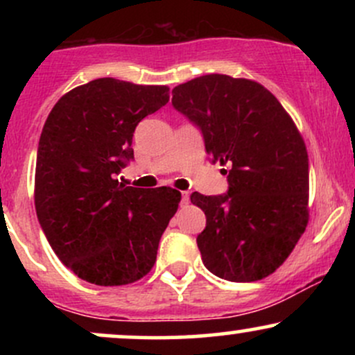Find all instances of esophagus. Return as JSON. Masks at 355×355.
Returning a JSON list of instances; mask_svg holds the SVG:
<instances>
[{"label": "esophagus", "instance_id": "esophagus-1", "mask_svg": "<svg viewBox=\"0 0 355 355\" xmlns=\"http://www.w3.org/2000/svg\"><path fill=\"white\" fill-rule=\"evenodd\" d=\"M189 200H190L189 191H182V205H187V203H189Z\"/></svg>", "mask_w": 355, "mask_h": 355}]
</instances>
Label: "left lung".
<instances>
[{"label":"left lung","mask_w":355,"mask_h":355,"mask_svg":"<svg viewBox=\"0 0 355 355\" xmlns=\"http://www.w3.org/2000/svg\"><path fill=\"white\" fill-rule=\"evenodd\" d=\"M172 105L203 137L229 190L193 191L205 211L197 237L205 267L230 282L270 275L294 250L309 220V157L279 100L257 81L203 75L172 89Z\"/></svg>","instance_id":"1"}]
</instances>
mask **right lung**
<instances>
[{
  "label": "right lung",
  "instance_id": "obj_1",
  "mask_svg": "<svg viewBox=\"0 0 355 355\" xmlns=\"http://www.w3.org/2000/svg\"><path fill=\"white\" fill-rule=\"evenodd\" d=\"M168 88L98 78L53 107L36 155L35 207L58 259L89 284L126 285L152 270L182 195L170 187H125L132 138L168 103Z\"/></svg>",
  "mask_w": 355,
  "mask_h": 355
}]
</instances>
